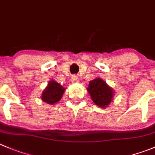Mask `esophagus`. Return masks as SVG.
Wrapping results in <instances>:
<instances>
[{
    "label": "esophagus",
    "instance_id": "1",
    "mask_svg": "<svg viewBox=\"0 0 155 155\" xmlns=\"http://www.w3.org/2000/svg\"><path fill=\"white\" fill-rule=\"evenodd\" d=\"M79 77H78V76H73V77L71 78V81L73 82H79Z\"/></svg>",
    "mask_w": 155,
    "mask_h": 155
}]
</instances>
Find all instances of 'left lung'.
I'll return each instance as SVG.
<instances>
[{
	"instance_id": "left-lung-1",
	"label": "left lung",
	"mask_w": 155,
	"mask_h": 155,
	"mask_svg": "<svg viewBox=\"0 0 155 155\" xmlns=\"http://www.w3.org/2000/svg\"><path fill=\"white\" fill-rule=\"evenodd\" d=\"M87 91L93 102L97 106L103 108L110 104L114 95L112 88L100 78L90 81Z\"/></svg>"
}]
</instances>
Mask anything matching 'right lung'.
<instances>
[{
    "label": "right lung",
    "mask_w": 155,
    "mask_h": 155,
    "mask_svg": "<svg viewBox=\"0 0 155 155\" xmlns=\"http://www.w3.org/2000/svg\"><path fill=\"white\" fill-rule=\"evenodd\" d=\"M65 91V88L56 81L51 80L48 82L47 87L41 94V100L49 104H54L59 101Z\"/></svg>",
    "instance_id": "obj_1"
}]
</instances>
